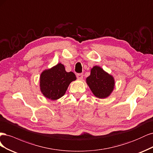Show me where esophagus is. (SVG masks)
Returning a JSON list of instances; mask_svg holds the SVG:
<instances>
[{"label": "esophagus", "instance_id": "1", "mask_svg": "<svg viewBox=\"0 0 153 153\" xmlns=\"http://www.w3.org/2000/svg\"><path fill=\"white\" fill-rule=\"evenodd\" d=\"M77 77L78 79H79V80L82 79V78H83L82 74H77Z\"/></svg>", "mask_w": 153, "mask_h": 153}]
</instances>
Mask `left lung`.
<instances>
[{
  "label": "left lung",
  "instance_id": "1",
  "mask_svg": "<svg viewBox=\"0 0 153 153\" xmlns=\"http://www.w3.org/2000/svg\"><path fill=\"white\" fill-rule=\"evenodd\" d=\"M86 83L93 94L98 98L109 97L115 86L113 76L97 65L91 69L90 75L86 78Z\"/></svg>",
  "mask_w": 153,
  "mask_h": 153
}]
</instances>
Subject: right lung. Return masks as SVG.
<instances>
[{
	"mask_svg": "<svg viewBox=\"0 0 153 153\" xmlns=\"http://www.w3.org/2000/svg\"><path fill=\"white\" fill-rule=\"evenodd\" d=\"M76 80L74 73L67 72L61 63L44 70L40 76V90L42 95L51 100L63 97L71 82Z\"/></svg>",
	"mask_w": 153,
	"mask_h": 153,
	"instance_id": "1",
	"label": "right lung"
}]
</instances>
